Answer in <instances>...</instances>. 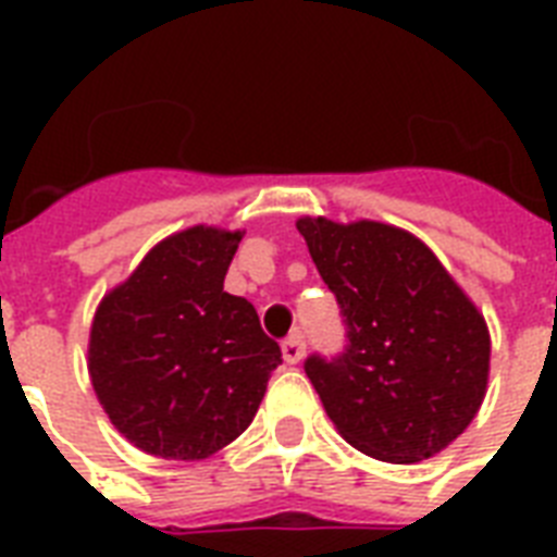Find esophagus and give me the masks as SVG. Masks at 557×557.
<instances>
[{"mask_svg": "<svg viewBox=\"0 0 557 557\" xmlns=\"http://www.w3.org/2000/svg\"><path fill=\"white\" fill-rule=\"evenodd\" d=\"M304 356H306L304 335H288V338L283 341V361H286V364H300Z\"/></svg>", "mask_w": 557, "mask_h": 557, "instance_id": "obj_1", "label": "esophagus"}]
</instances>
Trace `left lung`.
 I'll list each match as a JSON object with an SVG mask.
<instances>
[{"mask_svg": "<svg viewBox=\"0 0 557 557\" xmlns=\"http://www.w3.org/2000/svg\"><path fill=\"white\" fill-rule=\"evenodd\" d=\"M347 323V352L306 375L344 440L381 462H422L466 431L488 389L492 335L440 257L405 227L300 216Z\"/></svg>", "mask_w": 557, "mask_h": 557, "instance_id": "obj_1", "label": "left lung"}]
</instances>
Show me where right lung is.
Returning a JSON list of instances; mask_svg holds the SVG:
<instances>
[{
  "label": "right lung",
  "mask_w": 557,
  "mask_h": 557,
  "mask_svg": "<svg viewBox=\"0 0 557 557\" xmlns=\"http://www.w3.org/2000/svg\"><path fill=\"white\" fill-rule=\"evenodd\" d=\"M239 239L213 225L170 234L98 304L91 387L150 457L196 462L231 445L283 364L257 309L222 288Z\"/></svg>",
  "instance_id": "add662e5"
}]
</instances>
